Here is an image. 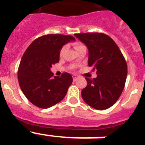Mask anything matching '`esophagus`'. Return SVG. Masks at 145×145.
Masks as SVG:
<instances>
[{"label":"esophagus","instance_id":"34e87169","mask_svg":"<svg viewBox=\"0 0 145 145\" xmlns=\"http://www.w3.org/2000/svg\"><path fill=\"white\" fill-rule=\"evenodd\" d=\"M72 77H73V80H74V81H76V80L78 79V76H77V75H76V74H74Z\"/></svg>","mask_w":145,"mask_h":145}]
</instances>
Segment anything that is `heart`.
<instances>
[{
    "mask_svg": "<svg viewBox=\"0 0 145 145\" xmlns=\"http://www.w3.org/2000/svg\"><path fill=\"white\" fill-rule=\"evenodd\" d=\"M84 46V44H81V43H80V42H76V43H74V48L76 49L77 50ZM63 50L64 49H62V50H61V52H60V54L61 55V53H62V52H63Z\"/></svg>",
    "mask_w": 145,
    "mask_h": 145,
    "instance_id": "heart-1",
    "label": "heart"
}]
</instances>
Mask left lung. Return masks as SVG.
<instances>
[{
  "instance_id": "obj_1",
  "label": "left lung",
  "mask_w": 145,
  "mask_h": 145,
  "mask_svg": "<svg viewBox=\"0 0 145 145\" xmlns=\"http://www.w3.org/2000/svg\"><path fill=\"white\" fill-rule=\"evenodd\" d=\"M89 50L88 65L97 77H86L87 85L81 91L84 101L97 110H105L118 100L123 90L127 64L111 37L102 33L75 34Z\"/></svg>"
}]
</instances>
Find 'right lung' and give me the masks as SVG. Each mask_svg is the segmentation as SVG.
<instances>
[{"mask_svg": "<svg viewBox=\"0 0 145 145\" xmlns=\"http://www.w3.org/2000/svg\"><path fill=\"white\" fill-rule=\"evenodd\" d=\"M74 40L71 35H46L35 39L25 50L18 69V80L24 95L34 105L48 108L65 98L72 76L65 72L54 77L50 68L59 61L62 46Z\"/></svg>", "mask_w": 145, "mask_h": 145, "instance_id": "obj_1", "label": "right lung"}]
</instances>
